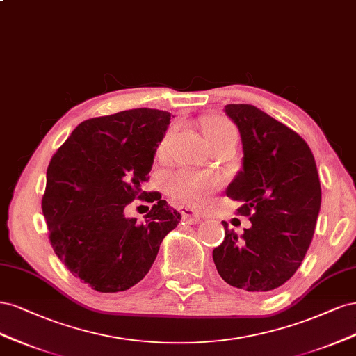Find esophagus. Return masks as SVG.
<instances>
[{
  "instance_id": "1",
  "label": "esophagus",
  "mask_w": 356,
  "mask_h": 356,
  "mask_svg": "<svg viewBox=\"0 0 356 356\" xmlns=\"http://www.w3.org/2000/svg\"><path fill=\"white\" fill-rule=\"evenodd\" d=\"M180 213H181L183 220L188 222V223H195V225H197V223L202 222V216H200L197 211H193L189 207H180Z\"/></svg>"
}]
</instances>
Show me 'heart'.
<instances>
[{"instance_id": "heart-1", "label": "heart", "mask_w": 356, "mask_h": 356, "mask_svg": "<svg viewBox=\"0 0 356 356\" xmlns=\"http://www.w3.org/2000/svg\"><path fill=\"white\" fill-rule=\"evenodd\" d=\"M202 133L207 142L222 139V137L229 134H236L232 125L222 118H211L205 121L202 125ZM171 137H173V130H168L158 145L159 155H164L167 152ZM216 186L217 180L214 177L191 173V171H180V173L168 179V192L179 201L197 205V207L209 202Z\"/></svg>"}]
</instances>
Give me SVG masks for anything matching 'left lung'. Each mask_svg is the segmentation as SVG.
<instances>
[{
    "label": "left lung",
    "instance_id": "1",
    "mask_svg": "<svg viewBox=\"0 0 356 356\" xmlns=\"http://www.w3.org/2000/svg\"><path fill=\"white\" fill-rule=\"evenodd\" d=\"M239 130L243 170L226 195L241 202L251 226L238 238L223 223L225 239L213 250L223 281L265 293L289 281L311 245L321 209V183L311 147L282 122L253 105H226Z\"/></svg>",
    "mask_w": 356,
    "mask_h": 356
}]
</instances>
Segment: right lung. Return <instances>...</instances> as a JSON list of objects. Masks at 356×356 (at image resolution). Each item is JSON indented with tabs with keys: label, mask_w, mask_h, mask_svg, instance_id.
Instances as JSON below:
<instances>
[{
	"label": "right lung",
	"mask_w": 356,
	"mask_h": 356,
	"mask_svg": "<svg viewBox=\"0 0 356 356\" xmlns=\"http://www.w3.org/2000/svg\"><path fill=\"white\" fill-rule=\"evenodd\" d=\"M171 113L139 108L83 121L47 168L42 214L56 256L75 278L100 293L129 290L145 278L165 235L181 216L145 192ZM155 202L139 225L123 209Z\"/></svg>",
	"instance_id": "right-lung-1"
}]
</instances>
